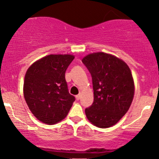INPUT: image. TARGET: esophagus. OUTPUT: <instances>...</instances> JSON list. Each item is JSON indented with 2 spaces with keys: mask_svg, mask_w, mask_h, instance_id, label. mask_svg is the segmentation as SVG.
I'll use <instances>...</instances> for the list:
<instances>
[{
  "mask_svg": "<svg viewBox=\"0 0 159 159\" xmlns=\"http://www.w3.org/2000/svg\"><path fill=\"white\" fill-rule=\"evenodd\" d=\"M75 97H76V100H79V99H80V94L77 95V96H75Z\"/></svg>",
  "mask_w": 159,
  "mask_h": 159,
  "instance_id": "obj_1",
  "label": "esophagus"
}]
</instances>
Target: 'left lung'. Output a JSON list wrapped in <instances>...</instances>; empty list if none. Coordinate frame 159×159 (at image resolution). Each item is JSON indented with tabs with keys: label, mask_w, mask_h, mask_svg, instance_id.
<instances>
[{
	"label": "left lung",
	"mask_w": 159,
	"mask_h": 159,
	"mask_svg": "<svg viewBox=\"0 0 159 159\" xmlns=\"http://www.w3.org/2000/svg\"><path fill=\"white\" fill-rule=\"evenodd\" d=\"M82 63L91 74L94 91L93 104L85 108L87 118L100 128L112 126L125 115L133 101L131 70L121 59L104 52L88 55Z\"/></svg>",
	"instance_id": "8db88e82"
}]
</instances>
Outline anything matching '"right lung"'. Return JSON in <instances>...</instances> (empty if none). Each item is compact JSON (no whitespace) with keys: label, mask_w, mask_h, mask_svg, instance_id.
Returning a JSON list of instances; mask_svg holds the SVG:
<instances>
[{"label":"right lung","mask_w":159,"mask_h":159,"mask_svg":"<svg viewBox=\"0 0 159 159\" xmlns=\"http://www.w3.org/2000/svg\"><path fill=\"white\" fill-rule=\"evenodd\" d=\"M74 59L72 55H49L33 63L26 71L24 98L33 115L43 123L62 121L75 102L65 79V72Z\"/></svg>","instance_id":"obj_1"}]
</instances>
